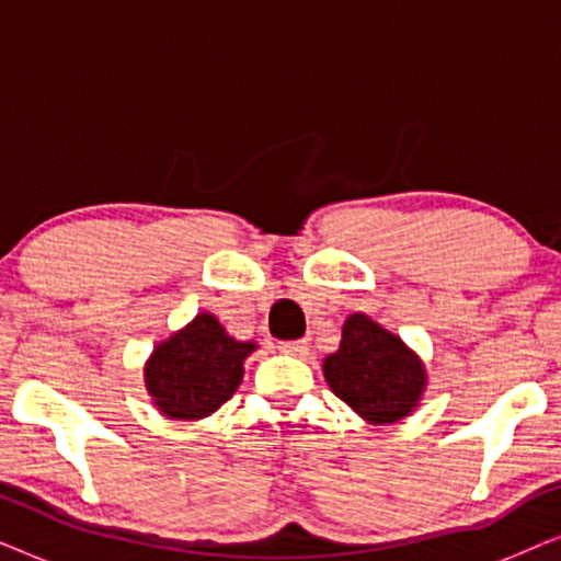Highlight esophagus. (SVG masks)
Instances as JSON below:
<instances>
[{"instance_id":"34e87169","label":"esophagus","mask_w":561,"mask_h":561,"mask_svg":"<svg viewBox=\"0 0 561 561\" xmlns=\"http://www.w3.org/2000/svg\"><path fill=\"white\" fill-rule=\"evenodd\" d=\"M280 352H286V355H294V357H306V355H309V342H306V340L283 342Z\"/></svg>"}]
</instances>
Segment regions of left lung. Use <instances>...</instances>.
<instances>
[{"label": "left lung", "instance_id": "obj_1", "mask_svg": "<svg viewBox=\"0 0 561 561\" xmlns=\"http://www.w3.org/2000/svg\"><path fill=\"white\" fill-rule=\"evenodd\" d=\"M329 388L367 424H393L419 409L428 375L416 352L367 313H350L340 350L321 363Z\"/></svg>", "mask_w": 561, "mask_h": 561}]
</instances>
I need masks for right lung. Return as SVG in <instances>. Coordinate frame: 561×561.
<instances>
[{
  "label": "right lung",
  "mask_w": 561,
  "mask_h": 561,
  "mask_svg": "<svg viewBox=\"0 0 561 561\" xmlns=\"http://www.w3.org/2000/svg\"><path fill=\"white\" fill-rule=\"evenodd\" d=\"M257 350L240 342L209 311L152 347L142 367L150 403L173 421H198L221 409L244 378V359Z\"/></svg>",
  "instance_id": "right-lung-1"
}]
</instances>
